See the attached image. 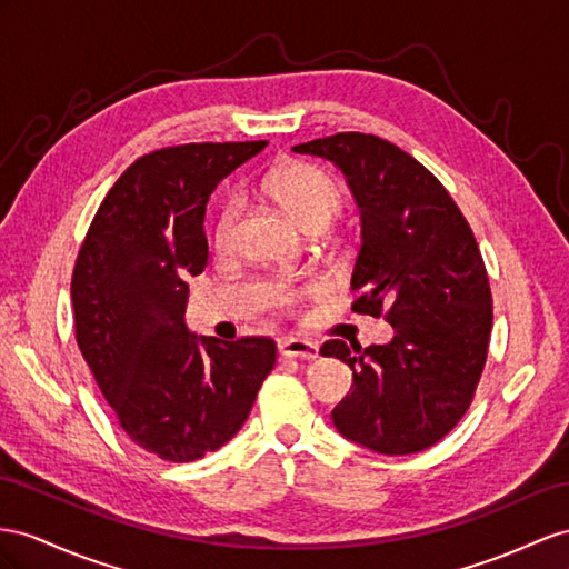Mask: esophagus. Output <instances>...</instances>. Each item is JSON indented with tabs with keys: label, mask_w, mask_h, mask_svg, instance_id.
<instances>
[{
	"label": "esophagus",
	"mask_w": 569,
	"mask_h": 569,
	"mask_svg": "<svg viewBox=\"0 0 569 569\" xmlns=\"http://www.w3.org/2000/svg\"><path fill=\"white\" fill-rule=\"evenodd\" d=\"M279 356L281 358H300V360H315L319 358V346L305 339H283L279 341Z\"/></svg>",
	"instance_id": "1"
}]
</instances>
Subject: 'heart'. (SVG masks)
Returning a JSON list of instances; mask_svg holds the SVG:
<instances>
[{
	"instance_id": "b5f03b06",
	"label": "heart",
	"mask_w": 569,
	"mask_h": 569,
	"mask_svg": "<svg viewBox=\"0 0 569 569\" xmlns=\"http://www.w3.org/2000/svg\"><path fill=\"white\" fill-rule=\"evenodd\" d=\"M264 192L279 203L288 213L290 221H296L302 230H322L337 211L341 209V187L331 174L312 163L302 160H288V163L276 166L264 180ZM240 211V201L230 197L221 203L218 216L213 221V242L226 247L232 226ZM281 305H293V293H279Z\"/></svg>"
}]
</instances>
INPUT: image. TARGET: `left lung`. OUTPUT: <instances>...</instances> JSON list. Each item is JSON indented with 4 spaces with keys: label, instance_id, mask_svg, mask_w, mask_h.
<instances>
[{
    "label": "left lung",
    "instance_id": "left-lung-1",
    "mask_svg": "<svg viewBox=\"0 0 569 569\" xmlns=\"http://www.w3.org/2000/svg\"><path fill=\"white\" fill-rule=\"evenodd\" d=\"M293 151L346 174L362 226L353 312L385 315L395 329L385 346H322L353 370L333 426L380 455H416L459 423L483 372L492 329L483 257L442 182L391 141L341 132Z\"/></svg>",
    "mask_w": 569,
    "mask_h": 569
}]
</instances>
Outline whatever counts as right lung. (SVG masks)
I'll return each mask as SVG.
<instances>
[{
    "label": "right lung",
    "instance_id": "add662e5",
    "mask_svg": "<svg viewBox=\"0 0 569 569\" xmlns=\"http://www.w3.org/2000/svg\"><path fill=\"white\" fill-rule=\"evenodd\" d=\"M267 141L182 143L129 166L98 207L71 276L77 343L129 440L166 461L223 447L252 411L276 343H223L184 325L207 267L216 184Z\"/></svg>",
    "mask_w": 569,
    "mask_h": 569
}]
</instances>
